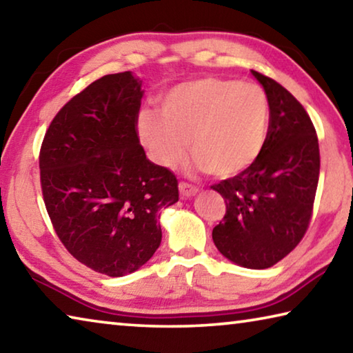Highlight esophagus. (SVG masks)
Listing matches in <instances>:
<instances>
[{
    "label": "esophagus",
    "instance_id": "34e87169",
    "mask_svg": "<svg viewBox=\"0 0 353 353\" xmlns=\"http://www.w3.org/2000/svg\"><path fill=\"white\" fill-rule=\"evenodd\" d=\"M179 191H181V194L183 198H191V196H194L198 193V187L196 185H191L188 182H181L179 183Z\"/></svg>",
    "mask_w": 353,
    "mask_h": 353
}]
</instances>
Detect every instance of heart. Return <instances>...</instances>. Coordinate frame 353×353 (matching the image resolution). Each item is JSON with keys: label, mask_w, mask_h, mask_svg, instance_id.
<instances>
[{"label": "heart", "mask_w": 353, "mask_h": 353, "mask_svg": "<svg viewBox=\"0 0 353 353\" xmlns=\"http://www.w3.org/2000/svg\"><path fill=\"white\" fill-rule=\"evenodd\" d=\"M270 123V99L260 85L201 77L172 87L162 99V112L143 109L139 134L152 159L165 168L183 162L190 141L199 168L227 179L259 160Z\"/></svg>", "instance_id": "1"}]
</instances>
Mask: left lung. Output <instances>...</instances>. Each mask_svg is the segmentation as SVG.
<instances>
[{
  "label": "left lung",
  "instance_id": "8db88e82",
  "mask_svg": "<svg viewBox=\"0 0 353 353\" xmlns=\"http://www.w3.org/2000/svg\"><path fill=\"white\" fill-rule=\"evenodd\" d=\"M271 107L270 135L259 160L241 174L212 185L225 201L212 232L225 259L266 270L305 235L319 181V143L303 105L271 77L252 70Z\"/></svg>",
  "mask_w": 353,
  "mask_h": 353
}]
</instances>
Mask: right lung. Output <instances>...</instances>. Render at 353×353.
<instances>
[{"label":"right lung","mask_w":353,"mask_h":353,"mask_svg":"<svg viewBox=\"0 0 353 353\" xmlns=\"http://www.w3.org/2000/svg\"><path fill=\"white\" fill-rule=\"evenodd\" d=\"M141 81L105 74L65 104L40 148L46 212L65 249L109 277L139 270L162 241L159 212L177 179L146 159L139 139Z\"/></svg>","instance_id":"obj_1"}]
</instances>
